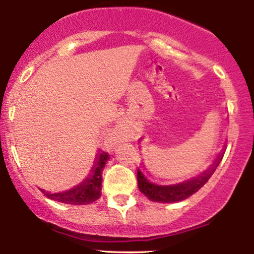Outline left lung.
Segmentation results:
<instances>
[{
    "instance_id": "1",
    "label": "left lung",
    "mask_w": 254,
    "mask_h": 254,
    "mask_svg": "<svg viewBox=\"0 0 254 254\" xmlns=\"http://www.w3.org/2000/svg\"><path fill=\"white\" fill-rule=\"evenodd\" d=\"M142 138L139 139V142ZM226 147V145H224ZM224 147L222 150L218 153V155L212 165L208 170L202 172L198 176L191 178V179L185 180V182L178 183V184H171V185H159V184L150 182L148 177L143 173L141 168L137 171V183H138V189L142 193L144 194L148 199L151 202H159V203H177L182 202V200L186 199L193 193L199 190L200 188L210 179L215 170L217 168L218 164L221 162L222 157L224 155ZM144 168V167H143Z\"/></svg>"
}]
</instances>
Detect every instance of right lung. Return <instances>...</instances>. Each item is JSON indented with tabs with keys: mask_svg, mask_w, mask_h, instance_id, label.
<instances>
[{
	"mask_svg": "<svg viewBox=\"0 0 254 254\" xmlns=\"http://www.w3.org/2000/svg\"><path fill=\"white\" fill-rule=\"evenodd\" d=\"M109 159V154L98 150L88 177L72 189L63 192H56V193L45 191L44 189H39V190L50 199L64 204H70V205H86V204L95 202L101 196L103 171Z\"/></svg>",
	"mask_w": 254,
	"mask_h": 254,
	"instance_id": "right-lung-1",
	"label": "right lung"
}]
</instances>
